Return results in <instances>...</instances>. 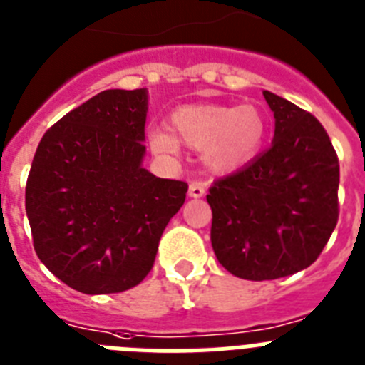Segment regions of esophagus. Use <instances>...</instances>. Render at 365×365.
<instances>
[{"instance_id": "1", "label": "esophagus", "mask_w": 365, "mask_h": 365, "mask_svg": "<svg viewBox=\"0 0 365 365\" xmlns=\"http://www.w3.org/2000/svg\"><path fill=\"white\" fill-rule=\"evenodd\" d=\"M204 195H205V187L202 185V183L195 182L189 185V196H191V198H202Z\"/></svg>"}]
</instances>
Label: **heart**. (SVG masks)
I'll return each instance as SVG.
<instances>
[{
    "label": "heart",
    "instance_id": "b5f03b06",
    "mask_svg": "<svg viewBox=\"0 0 365 365\" xmlns=\"http://www.w3.org/2000/svg\"><path fill=\"white\" fill-rule=\"evenodd\" d=\"M170 125L174 133L167 126L148 130L152 150L173 156L180 150V138L189 148L202 152L205 165L218 174L250 163L268 134L264 113L253 104H187L174 110Z\"/></svg>",
    "mask_w": 365,
    "mask_h": 365
}]
</instances>
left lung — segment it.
Returning a JSON list of instances; mask_svg holds the SVG:
<instances>
[{
	"label": "left lung",
	"instance_id": "1",
	"mask_svg": "<svg viewBox=\"0 0 365 365\" xmlns=\"http://www.w3.org/2000/svg\"><path fill=\"white\" fill-rule=\"evenodd\" d=\"M274 112L268 150L211 185V244L230 274L266 281L305 270L338 222L340 165L309 112L262 91Z\"/></svg>",
	"mask_w": 365,
	"mask_h": 365
}]
</instances>
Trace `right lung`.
I'll list each match as a JSON object with an SVG mask.
<instances>
[{
	"instance_id": "obj_1",
	"label": "right lung",
	"mask_w": 365,
	"mask_h": 365,
	"mask_svg": "<svg viewBox=\"0 0 365 365\" xmlns=\"http://www.w3.org/2000/svg\"><path fill=\"white\" fill-rule=\"evenodd\" d=\"M148 93L106 90L66 113L38 145L25 187L34 252L82 294L147 277L187 183L143 167Z\"/></svg>"
}]
</instances>
